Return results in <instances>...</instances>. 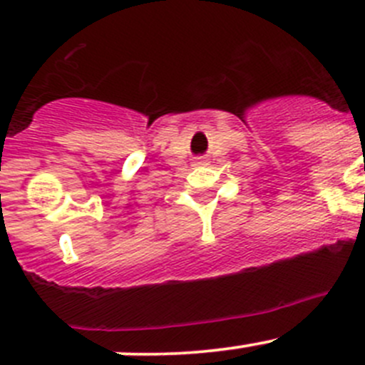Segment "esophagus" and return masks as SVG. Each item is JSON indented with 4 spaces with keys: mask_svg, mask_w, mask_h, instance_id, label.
I'll use <instances>...</instances> for the list:
<instances>
[{
    "mask_svg": "<svg viewBox=\"0 0 365 365\" xmlns=\"http://www.w3.org/2000/svg\"><path fill=\"white\" fill-rule=\"evenodd\" d=\"M197 164H201V162H197Z\"/></svg>",
    "mask_w": 365,
    "mask_h": 365,
    "instance_id": "esophagus-1",
    "label": "esophagus"
}]
</instances>
